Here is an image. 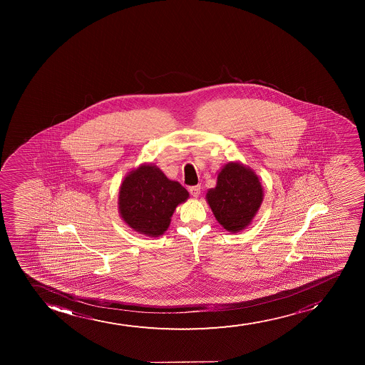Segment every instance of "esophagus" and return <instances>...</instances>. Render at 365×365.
<instances>
[{"mask_svg": "<svg viewBox=\"0 0 365 365\" xmlns=\"http://www.w3.org/2000/svg\"><path fill=\"white\" fill-rule=\"evenodd\" d=\"M190 193H191V196L193 197H198L200 196V193H201V186L200 185H196V186H191L189 187Z\"/></svg>", "mask_w": 365, "mask_h": 365, "instance_id": "1", "label": "esophagus"}]
</instances>
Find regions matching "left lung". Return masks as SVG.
Wrapping results in <instances>:
<instances>
[{
    "label": "left lung",
    "mask_w": 365,
    "mask_h": 365,
    "mask_svg": "<svg viewBox=\"0 0 365 365\" xmlns=\"http://www.w3.org/2000/svg\"><path fill=\"white\" fill-rule=\"evenodd\" d=\"M207 202L225 230L239 232L256 217L263 201V187L256 173L239 162L222 167L217 186L208 190Z\"/></svg>",
    "instance_id": "obj_1"
}]
</instances>
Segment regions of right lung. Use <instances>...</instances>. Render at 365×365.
<instances>
[{
	"label": "right lung",
	"instance_id": "1",
	"mask_svg": "<svg viewBox=\"0 0 365 365\" xmlns=\"http://www.w3.org/2000/svg\"><path fill=\"white\" fill-rule=\"evenodd\" d=\"M189 198L178 181L169 180L155 164H143L124 178L119 213L136 232L157 237L167 231L176 207Z\"/></svg>",
	"mask_w": 365,
	"mask_h": 365
}]
</instances>
